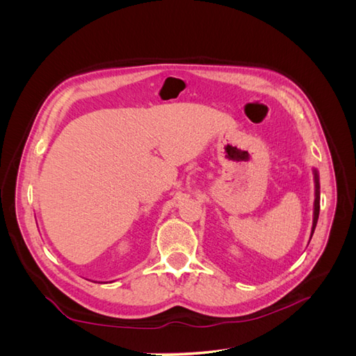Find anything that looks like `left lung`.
Segmentation results:
<instances>
[{
	"label": "left lung",
	"instance_id": "8db88e82",
	"mask_svg": "<svg viewBox=\"0 0 356 356\" xmlns=\"http://www.w3.org/2000/svg\"><path fill=\"white\" fill-rule=\"evenodd\" d=\"M314 178H315V202H314V222H312V233H310V239L314 236L316 222L319 218V200H321V187H319V174L318 169L314 168Z\"/></svg>",
	"mask_w": 356,
	"mask_h": 356
}]
</instances>
